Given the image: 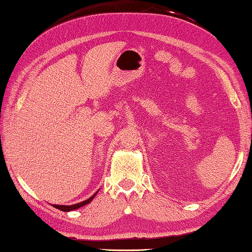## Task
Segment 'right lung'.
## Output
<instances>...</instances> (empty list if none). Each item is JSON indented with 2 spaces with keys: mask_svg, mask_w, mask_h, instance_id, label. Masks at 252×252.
Wrapping results in <instances>:
<instances>
[{
  "mask_svg": "<svg viewBox=\"0 0 252 252\" xmlns=\"http://www.w3.org/2000/svg\"><path fill=\"white\" fill-rule=\"evenodd\" d=\"M96 193H97V191H96L94 194H92V196H91L89 199L85 200V201H83V202L76 203V204H73V205H59V204H53V207H54V208H56V209L61 210V211H64V212L73 211V210L79 209V208H81V207H84V205L90 203V202L92 201V200H94V198L95 197V194H96Z\"/></svg>",
  "mask_w": 252,
  "mask_h": 252,
  "instance_id": "1",
  "label": "right lung"
}]
</instances>
